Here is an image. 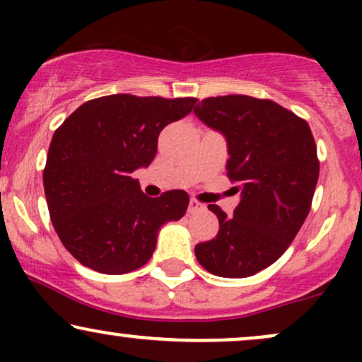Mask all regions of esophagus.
<instances>
[{"instance_id": "34e87169", "label": "esophagus", "mask_w": 362, "mask_h": 362, "mask_svg": "<svg viewBox=\"0 0 362 362\" xmlns=\"http://www.w3.org/2000/svg\"><path fill=\"white\" fill-rule=\"evenodd\" d=\"M206 206L202 204V202H199L197 199H190L189 202V213L194 214V213H199V211H204Z\"/></svg>"}]
</instances>
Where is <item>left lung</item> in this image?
<instances>
[{"instance_id":"obj_1","label":"left lung","mask_w":362,"mask_h":362,"mask_svg":"<svg viewBox=\"0 0 362 362\" xmlns=\"http://www.w3.org/2000/svg\"><path fill=\"white\" fill-rule=\"evenodd\" d=\"M194 114L224 134L226 175L242 194L233 218L207 206L219 231L195 245V257L214 276L250 277L279 259L305 223L320 173L317 144L305 119L264 98L209 97Z\"/></svg>"}]
</instances>
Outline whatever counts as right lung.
Instances as JSON below:
<instances>
[{
    "instance_id": "1",
    "label": "right lung",
    "mask_w": 362,
    "mask_h": 362,
    "mask_svg": "<svg viewBox=\"0 0 362 362\" xmlns=\"http://www.w3.org/2000/svg\"><path fill=\"white\" fill-rule=\"evenodd\" d=\"M197 98L119 93L78 107L54 132L44 190L57 236L85 267L127 274L143 267L160 228L189 206L185 190L151 199L132 172L156 155L158 136L185 117Z\"/></svg>"
}]
</instances>
